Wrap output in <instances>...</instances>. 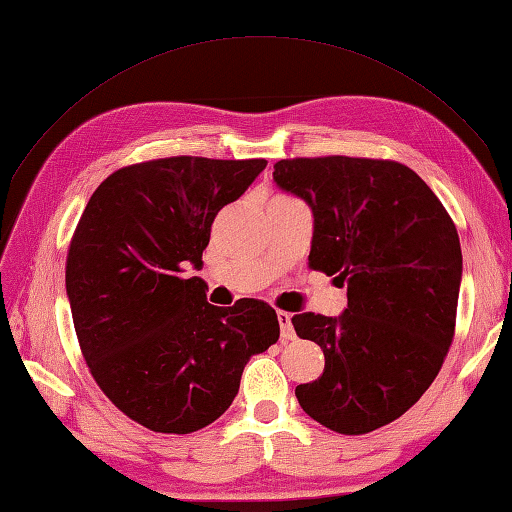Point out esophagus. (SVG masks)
Here are the masks:
<instances>
[{"mask_svg": "<svg viewBox=\"0 0 512 512\" xmlns=\"http://www.w3.org/2000/svg\"><path fill=\"white\" fill-rule=\"evenodd\" d=\"M278 321H280V332L284 341H293L295 339V330L291 323V313H284V310H278Z\"/></svg>", "mask_w": 512, "mask_h": 512, "instance_id": "1", "label": "esophagus"}]
</instances>
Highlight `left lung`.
Masks as SVG:
<instances>
[{
    "label": "left lung",
    "instance_id": "8db88e82",
    "mask_svg": "<svg viewBox=\"0 0 512 512\" xmlns=\"http://www.w3.org/2000/svg\"><path fill=\"white\" fill-rule=\"evenodd\" d=\"M273 180L313 210L308 267L347 286L339 317L295 315L326 367L295 397L339 434H367L428 391L450 350L463 276L452 217L413 169L378 158H286Z\"/></svg>",
    "mask_w": 512,
    "mask_h": 512
}]
</instances>
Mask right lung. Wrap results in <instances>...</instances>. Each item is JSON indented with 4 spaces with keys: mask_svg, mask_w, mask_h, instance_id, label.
I'll return each instance as SVG.
<instances>
[{
    "mask_svg": "<svg viewBox=\"0 0 512 512\" xmlns=\"http://www.w3.org/2000/svg\"><path fill=\"white\" fill-rule=\"evenodd\" d=\"M267 167L265 158L171 156L117 169L71 236L67 297L91 376L123 415L165 434L206 428L230 408L254 354L278 341L269 304L206 302L210 226Z\"/></svg>",
    "mask_w": 512,
    "mask_h": 512,
    "instance_id": "obj_1",
    "label": "right lung"
}]
</instances>
